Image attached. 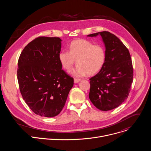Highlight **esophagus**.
Instances as JSON below:
<instances>
[{"label": "esophagus", "instance_id": "1", "mask_svg": "<svg viewBox=\"0 0 151 151\" xmlns=\"http://www.w3.org/2000/svg\"><path fill=\"white\" fill-rule=\"evenodd\" d=\"M80 81H81V79H77V78H75L74 79V82L75 83H77L79 82Z\"/></svg>", "mask_w": 151, "mask_h": 151}]
</instances>
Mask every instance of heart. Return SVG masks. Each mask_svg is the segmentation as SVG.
<instances>
[{
    "mask_svg": "<svg viewBox=\"0 0 151 151\" xmlns=\"http://www.w3.org/2000/svg\"><path fill=\"white\" fill-rule=\"evenodd\" d=\"M58 60L62 68L70 70L76 60L77 66L71 71V74L76 77H82L87 74L93 75L103 68L106 53L103 47L94 45L85 39L72 41L69 46V52L63 50L58 54Z\"/></svg>",
    "mask_w": 151,
    "mask_h": 151,
    "instance_id": "1",
    "label": "heart"
}]
</instances>
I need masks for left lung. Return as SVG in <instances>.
<instances>
[{
  "instance_id": "left-lung-1",
  "label": "left lung",
  "mask_w": 151,
  "mask_h": 151,
  "mask_svg": "<svg viewBox=\"0 0 151 151\" xmlns=\"http://www.w3.org/2000/svg\"><path fill=\"white\" fill-rule=\"evenodd\" d=\"M99 35L104 44L106 60L99 72L90 79L89 98L97 109L107 111L127 99L133 82V69L130 52L118 37L106 31L87 36Z\"/></svg>"
}]
</instances>
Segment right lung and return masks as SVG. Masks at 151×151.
Returning <instances> with one entry per match:
<instances>
[{"label": "right lung", "mask_w": 151, "mask_h": 151, "mask_svg": "<svg viewBox=\"0 0 151 151\" xmlns=\"http://www.w3.org/2000/svg\"><path fill=\"white\" fill-rule=\"evenodd\" d=\"M61 39L39 37L26 46L18 61L20 92L30 109L40 116L54 117L65 105L73 78L58 60Z\"/></svg>", "instance_id": "1"}]
</instances>
